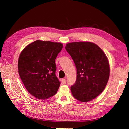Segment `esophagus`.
<instances>
[{
    "instance_id": "1",
    "label": "esophagus",
    "mask_w": 129,
    "mask_h": 129,
    "mask_svg": "<svg viewBox=\"0 0 129 129\" xmlns=\"http://www.w3.org/2000/svg\"><path fill=\"white\" fill-rule=\"evenodd\" d=\"M62 83H63V84H66V79H63L62 80Z\"/></svg>"
}]
</instances>
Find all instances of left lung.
<instances>
[{
  "label": "left lung",
  "instance_id": "8db88e82",
  "mask_svg": "<svg viewBox=\"0 0 129 129\" xmlns=\"http://www.w3.org/2000/svg\"><path fill=\"white\" fill-rule=\"evenodd\" d=\"M75 64L76 80L71 87L74 98L83 102L94 99L103 91L110 75L108 58L90 42H74L65 47Z\"/></svg>",
  "mask_w": 129,
  "mask_h": 129
}]
</instances>
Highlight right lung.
<instances>
[{"label": "right lung", "mask_w": 129, "mask_h": 129, "mask_svg": "<svg viewBox=\"0 0 129 129\" xmlns=\"http://www.w3.org/2000/svg\"><path fill=\"white\" fill-rule=\"evenodd\" d=\"M62 48L61 43L38 40L21 53L18 65L19 75L27 91L36 98L48 99L59 88L55 59Z\"/></svg>", "instance_id": "obj_1"}]
</instances>
